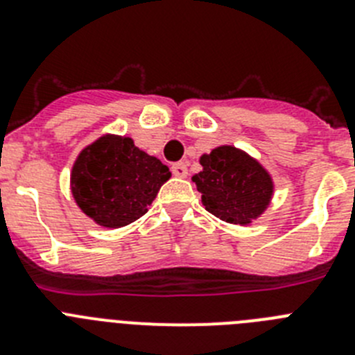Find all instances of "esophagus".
<instances>
[{"mask_svg":"<svg viewBox=\"0 0 355 355\" xmlns=\"http://www.w3.org/2000/svg\"><path fill=\"white\" fill-rule=\"evenodd\" d=\"M172 174L175 178H187L188 175V163L187 162H178L172 165Z\"/></svg>","mask_w":355,"mask_h":355,"instance_id":"esophagus-1","label":"esophagus"}]
</instances>
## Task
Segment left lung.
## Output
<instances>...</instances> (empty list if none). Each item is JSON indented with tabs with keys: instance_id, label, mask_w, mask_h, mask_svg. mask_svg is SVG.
<instances>
[{
	"instance_id": "8db88e82",
	"label": "left lung",
	"mask_w": 355,
	"mask_h": 355,
	"mask_svg": "<svg viewBox=\"0 0 355 355\" xmlns=\"http://www.w3.org/2000/svg\"><path fill=\"white\" fill-rule=\"evenodd\" d=\"M202 171L192 178L211 215L229 224L249 225L266 211L274 197L270 172L245 150L215 147L200 156Z\"/></svg>"
}]
</instances>
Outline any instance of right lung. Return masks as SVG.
Masks as SVG:
<instances>
[{"label":"right lung","instance_id":"1","mask_svg":"<svg viewBox=\"0 0 355 355\" xmlns=\"http://www.w3.org/2000/svg\"><path fill=\"white\" fill-rule=\"evenodd\" d=\"M171 171L135 146L130 137L106 133L81 149L71 171L78 208L97 225L124 227L147 213Z\"/></svg>","mask_w":355,"mask_h":355}]
</instances>
